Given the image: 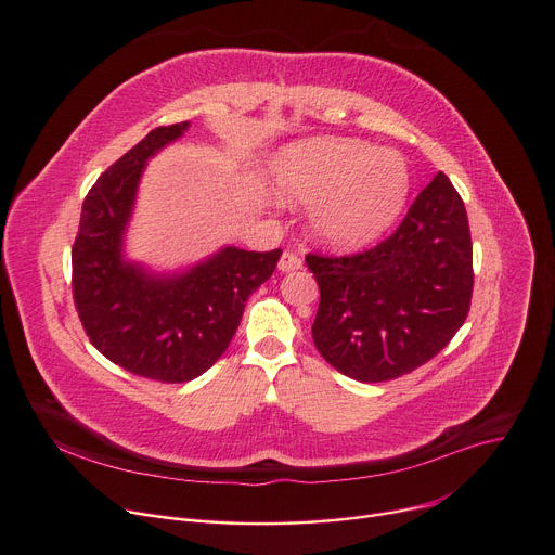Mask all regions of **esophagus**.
Segmentation results:
<instances>
[{
	"label": "esophagus",
	"mask_w": 555,
	"mask_h": 555,
	"mask_svg": "<svg viewBox=\"0 0 555 555\" xmlns=\"http://www.w3.org/2000/svg\"><path fill=\"white\" fill-rule=\"evenodd\" d=\"M278 269L282 273H291V271H300L302 269V257H298L296 253H282L280 262H278Z\"/></svg>",
	"instance_id": "esophagus-1"
}]
</instances>
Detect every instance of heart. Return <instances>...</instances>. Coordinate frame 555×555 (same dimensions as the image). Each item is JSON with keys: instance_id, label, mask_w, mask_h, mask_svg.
Returning <instances> with one entry per match:
<instances>
[{"instance_id": "heart-1", "label": "heart", "mask_w": 555, "mask_h": 555, "mask_svg": "<svg viewBox=\"0 0 555 555\" xmlns=\"http://www.w3.org/2000/svg\"><path fill=\"white\" fill-rule=\"evenodd\" d=\"M269 190L282 204H309V231L320 244L351 250L397 221L410 194V168L395 150L353 139H307L271 158Z\"/></svg>"}]
</instances>
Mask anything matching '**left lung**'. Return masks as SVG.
<instances>
[{
	"label": "left lung",
	"instance_id": "1",
	"mask_svg": "<svg viewBox=\"0 0 555 555\" xmlns=\"http://www.w3.org/2000/svg\"><path fill=\"white\" fill-rule=\"evenodd\" d=\"M320 286L313 343L340 374L380 383L435 358L464 324L473 298L466 206L439 172L395 235L349 255H307Z\"/></svg>",
	"mask_w": 555,
	"mask_h": 555
}]
</instances>
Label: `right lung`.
Listing matches in <instances>:
<instances>
[{"label": "right lung", "instance_id": "obj_1", "mask_svg": "<svg viewBox=\"0 0 555 555\" xmlns=\"http://www.w3.org/2000/svg\"><path fill=\"white\" fill-rule=\"evenodd\" d=\"M188 127L185 120L152 129L101 175L85 197L72 248L74 302L91 345L122 370L163 383L192 380L219 361L250 293L273 275L282 255L223 246L172 273L125 257L145 163Z\"/></svg>", "mask_w": 555, "mask_h": 555}]
</instances>
